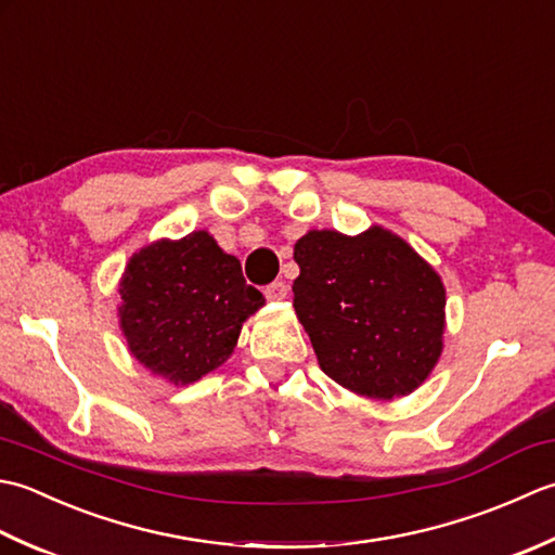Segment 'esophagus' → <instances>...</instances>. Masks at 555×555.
<instances>
[{"instance_id":"34e87169","label":"esophagus","mask_w":555,"mask_h":555,"mask_svg":"<svg viewBox=\"0 0 555 555\" xmlns=\"http://www.w3.org/2000/svg\"><path fill=\"white\" fill-rule=\"evenodd\" d=\"M266 297L270 299V301H282L287 297V285L282 280H275V282H270V285L266 287Z\"/></svg>"}]
</instances>
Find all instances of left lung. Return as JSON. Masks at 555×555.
Masks as SVG:
<instances>
[{"mask_svg": "<svg viewBox=\"0 0 555 555\" xmlns=\"http://www.w3.org/2000/svg\"><path fill=\"white\" fill-rule=\"evenodd\" d=\"M294 261V311L327 376L373 400L422 386L443 349L446 289L410 244L383 228L311 230Z\"/></svg>", "mask_w": 555, "mask_h": 555, "instance_id": "obj_1", "label": "left lung"}]
</instances>
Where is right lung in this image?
I'll list each match as a JSON object with an SVG mask.
<instances>
[{"mask_svg": "<svg viewBox=\"0 0 555 555\" xmlns=\"http://www.w3.org/2000/svg\"><path fill=\"white\" fill-rule=\"evenodd\" d=\"M119 294L131 354L175 386L218 369L242 323L266 301L208 232L141 248L124 270Z\"/></svg>", "mask_w": 555, "mask_h": 555, "instance_id": "obj_1", "label": "right lung"}]
</instances>
